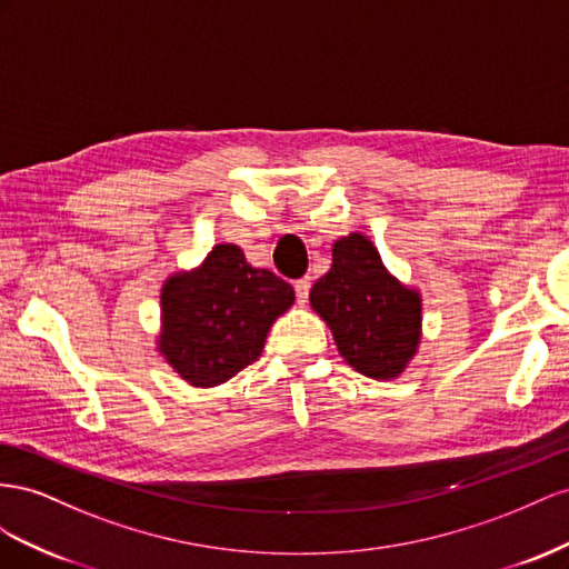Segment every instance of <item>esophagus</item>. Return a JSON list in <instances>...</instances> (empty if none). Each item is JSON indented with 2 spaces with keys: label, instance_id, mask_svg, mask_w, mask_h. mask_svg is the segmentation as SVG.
<instances>
[{
  "label": "esophagus",
  "instance_id": "34e87169",
  "mask_svg": "<svg viewBox=\"0 0 569 569\" xmlns=\"http://www.w3.org/2000/svg\"><path fill=\"white\" fill-rule=\"evenodd\" d=\"M293 286H296L298 302H300V305H305V302H307V296H310V288H312L310 276H302V279H298Z\"/></svg>",
  "mask_w": 569,
  "mask_h": 569
}]
</instances>
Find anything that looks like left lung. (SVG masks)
Masks as SVG:
<instances>
[{
  "label": "left lung",
  "instance_id": "obj_1",
  "mask_svg": "<svg viewBox=\"0 0 569 569\" xmlns=\"http://www.w3.org/2000/svg\"><path fill=\"white\" fill-rule=\"evenodd\" d=\"M310 302L329 323L338 352L369 379H393L419 343L421 300L386 271L371 240L333 242V264L312 286Z\"/></svg>",
  "mask_w": 569,
  "mask_h": 569
}]
</instances>
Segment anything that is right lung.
<instances>
[{
  "mask_svg": "<svg viewBox=\"0 0 569 569\" xmlns=\"http://www.w3.org/2000/svg\"><path fill=\"white\" fill-rule=\"evenodd\" d=\"M293 300L290 283L226 242L161 288L159 350L192 386H219L257 362L271 323Z\"/></svg>",
  "mask_w": 569,
  "mask_h": 569,
  "instance_id": "obj_1",
  "label": "right lung"
}]
</instances>
